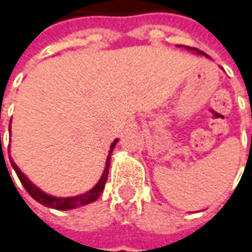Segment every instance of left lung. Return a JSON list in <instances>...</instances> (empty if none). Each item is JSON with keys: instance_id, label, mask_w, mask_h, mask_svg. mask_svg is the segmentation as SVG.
I'll return each instance as SVG.
<instances>
[{"instance_id": "1", "label": "left lung", "mask_w": 252, "mask_h": 252, "mask_svg": "<svg viewBox=\"0 0 252 252\" xmlns=\"http://www.w3.org/2000/svg\"><path fill=\"white\" fill-rule=\"evenodd\" d=\"M187 49H192V47H187ZM197 52H199V53H202V55H206V53H203L202 50H197Z\"/></svg>"}]
</instances>
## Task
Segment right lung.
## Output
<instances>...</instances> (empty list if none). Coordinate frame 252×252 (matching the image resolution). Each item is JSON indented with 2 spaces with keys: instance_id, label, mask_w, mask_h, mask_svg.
<instances>
[{
  "instance_id": "obj_1",
  "label": "right lung",
  "mask_w": 252,
  "mask_h": 252,
  "mask_svg": "<svg viewBox=\"0 0 252 252\" xmlns=\"http://www.w3.org/2000/svg\"><path fill=\"white\" fill-rule=\"evenodd\" d=\"M118 140H115L110 146V152H109V157H107V161H106V169L103 172V176L101 179L98 181V184L91 189V191H88L82 195H76V197H67V199H58V197H52V195H47L44 194L43 191H40L35 185H32L27 176L17 169V166L13 163V159H10V163L17 175V178L21 179L22 185L25 187V189L28 191V194L32 197L34 200H37L38 203L47 206V208H53V209H60V211H67V209H74V208H79V206H83V205H88V203H93L95 202L98 197L101 195L103 189H104V185H106V181H107V173H109V166H110V155H112V151L115 148Z\"/></svg>"
}]
</instances>
